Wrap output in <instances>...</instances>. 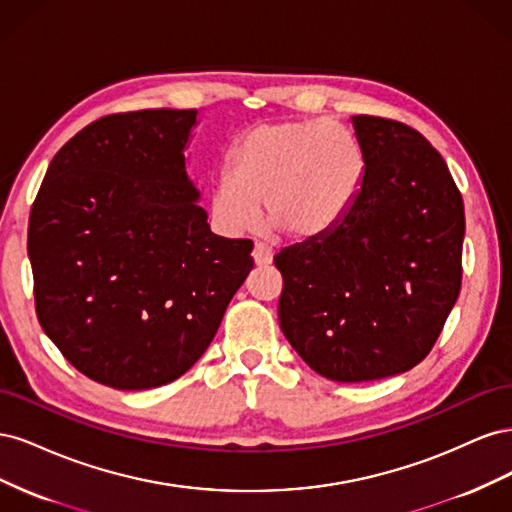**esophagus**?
I'll return each mask as SVG.
<instances>
[{
  "instance_id": "1",
  "label": "esophagus",
  "mask_w": 512,
  "mask_h": 512,
  "mask_svg": "<svg viewBox=\"0 0 512 512\" xmlns=\"http://www.w3.org/2000/svg\"><path fill=\"white\" fill-rule=\"evenodd\" d=\"M252 256H254V262L258 267H267L273 262V247L267 243H256Z\"/></svg>"
}]
</instances>
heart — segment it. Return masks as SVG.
<instances>
[{"label":"heart","mask_w":512,"mask_h":512,"mask_svg":"<svg viewBox=\"0 0 512 512\" xmlns=\"http://www.w3.org/2000/svg\"><path fill=\"white\" fill-rule=\"evenodd\" d=\"M365 179L356 136L335 121L286 119L247 130L230 151V173L213 185L209 213L224 235L267 220L286 237L314 241L352 207Z\"/></svg>","instance_id":"heart-1"}]
</instances>
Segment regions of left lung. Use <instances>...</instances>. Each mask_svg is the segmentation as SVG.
Segmentation results:
<instances>
[{"instance_id": "obj_1", "label": "left lung", "mask_w": 512, "mask_h": 512, "mask_svg": "<svg viewBox=\"0 0 512 512\" xmlns=\"http://www.w3.org/2000/svg\"><path fill=\"white\" fill-rule=\"evenodd\" d=\"M363 188L327 235L284 247L280 327L316 374L367 382L421 363L461 288L466 215L457 185L423 134L354 115Z\"/></svg>"}]
</instances>
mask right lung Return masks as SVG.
<instances>
[{"label":"right lung","instance_id":"1","mask_svg":"<svg viewBox=\"0 0 512 512\" xmlns=\"http://www.w3.org/2000/svg\"><path fill=\"white\" fill-rule=\"evenodd\" d=\"M198 111L89 123L57 151L29 215L40 327L100 384L177 380L218 333L254 243L213 235L185 149Z\"/></svg>","mask_w":512,"mask_h":512}]
</instances>
